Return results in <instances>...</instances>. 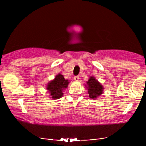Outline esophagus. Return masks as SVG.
<instances>
[{
	"mask_svg": "<svg viewBox=\"0 0 146 146\" xmlns=\"http://www.w3.org/2000/svg\"><path fill=\"white\" fill-rule=\"evenodd\" d=\"M79 79H80V77L79 76H75L74 77V80L75 81H79Z\"/></svg>",
	"mask_w": 146,
	"mask_h": 146,
	"instance_id": "34e87169",
	"label": "esophagus"
}]
</instances>
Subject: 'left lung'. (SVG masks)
Here are the masks:
<instances>
[{
	"mask_svg": "<svg viewBox=\"0 0 146 146\" xmlns=\"http://www.w3.org/2000/svg\"><path fill=\"white\" fill-rule=\"evenodd\" d=\"M86 88L88 89L90 98L96 100L103 93L104 87L94 77H90L88 81L86 82Z\"/></svg>",
	"mask_w": 146,
	"mask_h": 146,
	"instance_id": "8db88e82",
	"label": "left lung"
}]
</instances>
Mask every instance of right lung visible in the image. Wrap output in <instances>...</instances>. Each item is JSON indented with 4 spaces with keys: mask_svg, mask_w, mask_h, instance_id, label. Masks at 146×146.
Listing matches in <instances>:
<instances>
[{
    "mask_svg": "<svg viewBox=\"0 0 146 146\" xmlns=\"http://www.w3.org/2000/svg\"><path fill=\"white\" fill-rule=\"evenodd\" d=\"M69 81L65 80L62 75L60 73L55 77L54 80L48 83L46 90L49 92L52 99L58 100L63 96L62 90L67 88Z\"/></svg>",
    "mask_w": 146,
    "mask_h": 146,
    "instance_id": "1",
    "label": "right lung"
}]
</instances>
